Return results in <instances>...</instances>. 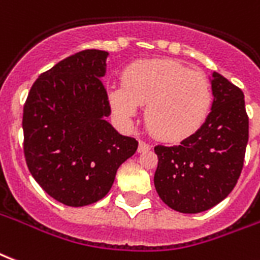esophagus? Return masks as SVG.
<instances>
[{
  "mask_svg": "<svg viewBox=\"0 0 260 260\" xmlns=\"http://www.w3.org/2000/svg\"><path fill=\"white\" fill-rule=\"evenodd\" d=\"M147 150H150L149 143H146L145 140H140L139 149H138V151H139V153H145V151H147Z\"/></svg>",
  "mask_w": 260,
  "mask_h": 260,
  "instance_id": "1",
  "label": "esophagus"
}]
</instances>
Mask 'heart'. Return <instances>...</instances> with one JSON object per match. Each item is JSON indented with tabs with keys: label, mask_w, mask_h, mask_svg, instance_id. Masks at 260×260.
Instances as JSON below:
<instances>
[{
	"label": "heart",
	"mask_w": 260,
	"mask_h": 260,
	"mask_svg": "<svg viewBox=\"0 0 260 260\" xmlns=\"http://www.w3.org/2000/svg\"><path fill=\"white\" fill-rule=\"evenodd\" d=\"M111 110L125 124L145 106L150 132L168 142L194 135L205 124L212 106V89L201 71L189 70L171 59L138 60L122 73V85L109 88Z\"/></svg>",
	"instance_id": "1"
}]
</instances>
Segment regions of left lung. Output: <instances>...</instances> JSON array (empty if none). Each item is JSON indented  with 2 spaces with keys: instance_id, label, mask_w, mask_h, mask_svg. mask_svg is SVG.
<instances>
[{
  "instance_id": "1",
  "label": "left lung",
  "mask_w": 260,
  "mask_h": 260,
  "mask_svg": "<svg viewBox=\"0 0 260 260\" xmlns=\"http://www.w3.org/2000/svg\"><path fill=\"white\" fill-rule=\"evenodd\" d=\"M213 102L205 124L178 146L154 147V186L169 208L199 213L232 193L241 175L248 143L243 91L212 73Z\"/></svg>"
}]
</instances>
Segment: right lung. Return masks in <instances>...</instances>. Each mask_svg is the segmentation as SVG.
I'll use <instances>...</instances> for the list:
<instances>
[{"instance_id": "right-lung-1", "label": "right lung", "mask_w": 260, "mask_h": 260, "mask_svg": "<svg viewBox=\"0 0 260 260\" xmlns=\"http://www.w3.org/2000/svg\"><path fill=\"white\" fill-rule=\"evenodd\" d=\"M107 52L86 49L42 73L23 107V150L32 178L59 203L85 207L114 183L138 140L107 122L111 109L102 77Z\"/></svg>"}]
</instances>
